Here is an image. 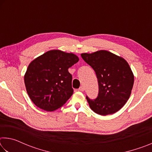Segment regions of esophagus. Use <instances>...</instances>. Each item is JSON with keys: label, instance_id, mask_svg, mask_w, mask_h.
Wrapping results in <instances>:
<instances>
[{"label": "esophagus", "instance_id": "34e87169", "mask_svg": "<svg viewBox=\"0 0 152 152\" xmlns=\"http://www.w3.org/2000/svg\"><path fill=\"white\" fill-rule=\"evenodd\" d=\"M78 91H84V87L83 86H81L80 88H78Z\"/></svg>", "mask_w": 152, "mask_h": 152}]
</instances>
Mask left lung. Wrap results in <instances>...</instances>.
<instances>
[{
    "label": "left lung",
    "mask_w": 152,
    "mask_h": 152,
    "mask_svg": "<svg viewBox=\"0 0 152 152\" xmlns=\"http://www.w3.org/2000/svg\"><path fill=\"white\" fill-rule=\"evenodd\" d=\"M81 56L96 73L99 83L96 99L86 96L91 109L101 115L117 112L129 98L134 82V76L125 59L106 50Z\"/></svg>",
    "instance_id": "1"
}]
</instances>
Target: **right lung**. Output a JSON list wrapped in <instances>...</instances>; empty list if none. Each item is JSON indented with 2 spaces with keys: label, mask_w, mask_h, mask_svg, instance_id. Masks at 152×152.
I'll return each instance as SVG.
<instances>
[{
  "label": "right lung",
  "mask_w": 152,
  "mask_h": 152,
  "mask_svg": "<svg viewBox=\"0 0 152 152\" xmlns=\"http://www.w3.org/2000/svg\"><path fill=\"white\" fill-rule=\"evenodd\" d=\"M79 61L72 53L48 51L29 64L24 76L27 94L37 107L53 111L73 94L72 76L68 68Z\"/></svg>",
  "instance_id": "add662e5"
}]
</instances>
